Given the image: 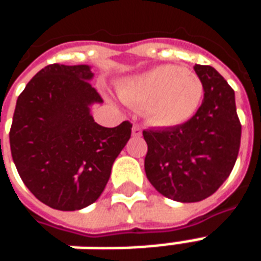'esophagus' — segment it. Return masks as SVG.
<instances>
[{
	"label": "esophagus",
	"mask_w": 261,
	"mask_h": 261,
	"mask_svg": "<svg viewBox=\"0 0 261 261\" xmlns=\"http://www.w3.org/2000/svg\"><path fill=\"white\" fill-rule=\"evenodd\" d=\"M141 133H142V130H141V127H140V125H134V127H133V136L134 137H140L141 136Z\"/></svg>",
	"instance_id": "esophagus-1"
}]
</instances>
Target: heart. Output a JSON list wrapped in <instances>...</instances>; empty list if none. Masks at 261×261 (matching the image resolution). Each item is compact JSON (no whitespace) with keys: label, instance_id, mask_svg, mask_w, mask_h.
Masks as SVG:
<instances>
[{"label":"heart","instance_id":"b5f03b06","mask_svg":"<svg viewBox=\"0 0 261 261\" xmlns=\"http://www.w3.org/2000/svg\"><path fill=\"white\" fill-rule=\"evenodd\" d=\"M123 100L134 108H147L155 124L179 125L196 114L204 96L200 76L179 65H159L127 80L120 88Z\"/></svg>","mask_w":261,"mask_h":261}]
</instances>
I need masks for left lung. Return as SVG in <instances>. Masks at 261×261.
I'll return each instance as SVG.
<instances>
[{"label": "left lung", "instance_id": "8db88e82", "mask_svg": "<svg viewBox=\"0 0 261 261\" xmlns=\"http://www.w3.org/2000/svg\"><path fill=\"white\" fill-rule=\"evenodd\" d=\"M204 99L192 119L162 130H144L148 180L162 196L201 201L217 192L235 166L242 125L235 92L210 65H194Z\"/></svg>", "mask_w": 261, "mask_h": 261}]
</instances>
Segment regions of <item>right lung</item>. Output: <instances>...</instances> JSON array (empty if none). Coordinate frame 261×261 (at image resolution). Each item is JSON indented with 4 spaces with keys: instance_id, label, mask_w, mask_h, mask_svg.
<instances>
[{
    "instance_id": "1",
    "label": "right lung",
    "mask_w": 261,
    "mask_h": 261,
    "mask_svg": "<svg viewBox=\"0 0 261 261\" xmlns=\"http://www.w3.org/2000/svg\"><path fill=\"white\" fill-rule=\"evenodd\" d=\"M92 76L89 65L50 64L16 100L9 131L14 164L32 194L54 210L96 201L131 137L130 121L108 128L93 120L89 108L103 99Z\"/></svg>"
}]
</instances>
